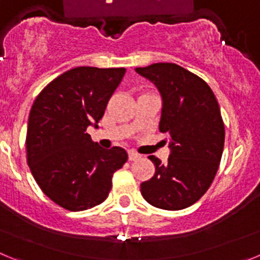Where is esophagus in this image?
Listing matches in <instances>:
<instances>
[{
	"label": "esophagus",
	"instance_id": "esophagus-1",
	"mask_svg": "<svg viewBox=\"0 0 260 260\" xmlns=\"http://www.w3.org/2000/svg\"><path fill=\"white\" fill-rule=\"evenodd\" d=\"M141 157V155L135 151H128V160H132V161H135L138 158Z\"/></svg>",
	"mask_w": 260,
	"mask_h": 260
}]
</instances>
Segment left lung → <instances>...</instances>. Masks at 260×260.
Segmentation results:
<instances>
[{"mask_svg":"<svg viewBox=\"0 0 260 260\" xmlns=\"http://www.w3.org/2000/svg\"><path fill=\"white\" fill-rule=\"evenodd\" d=\"M152 82L162 100L158 130L169 137L165 164L155 156L156 171L141 183V192L153 207L178 211L199 201L219 169L225 130L219 103L198 75L169 62L135 69Z\"/></svg>","mask_w":260,"mask_h":260,"instance_id":"obj_1","label":"left lung"}]
</instances>
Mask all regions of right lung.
Wrapping results in <instances>:
<instances>
[{"label":"right lung","mask_w":260,"mask_h":260,"mask_svg":"<svg viewBox=\"0 0 260 260\" xmlns=\"http://www.w3.org/2000/svg\"><path fill=\"white\" fill-rule=\"evenodd\" d=\"M126 69H71L45 87L32 105L27 127V162L48 198L69 211L103 203L113 173L127 161L121 147L105 150L87 134L98 127Z\"/></svg>","instance_id":"right-lung-1"}]
</instances>
